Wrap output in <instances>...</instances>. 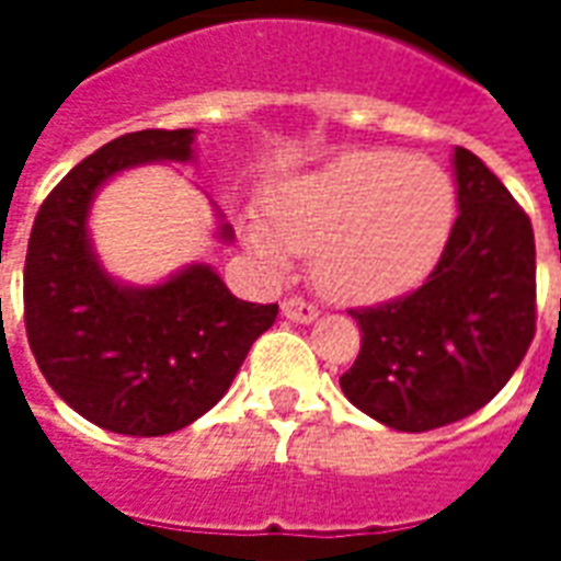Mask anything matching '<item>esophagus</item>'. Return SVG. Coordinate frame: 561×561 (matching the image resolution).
I'll return each instance as SVG.
<instances>
[{
  "label": "esophagus",
  "mask_w": 561,
  "mask_h": 561,
  "mask_svg": "<svg viewBox=\"0 0 561 561\" xmlns=\"http://www.w3.org/2000/svg\"><path fill=\"white\" fill-rule=\"evenodd\" d=\"M282 312H285V318L297 321V324H309V321H316L318 318V306H312L309 300H304V297H285Z\"/></svg>",
  "instance_id": "1"
}]
</instances>
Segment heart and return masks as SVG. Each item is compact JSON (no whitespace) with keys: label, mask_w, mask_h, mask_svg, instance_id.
Returning <instances> with one entry per match:
<instances>
[{"label":"heart","mask_w":561,"mask_h":561,"mask_svg":"<svg viewBox=\"0 0 561 561\" xmlns=\"http://www.w3.org/2000/svg\"><path fill=\"white\" fill-rule=\"evenodd\" d=\"M457 188L442 164L397 149L345 152L270 188L267 225L245 240L282 264L316 252V282L345 304H381L417 288L445 252Z\"/></svg>","instance_id":"obj_1"}]
</instances>
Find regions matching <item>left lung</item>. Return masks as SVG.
Returning <instances> with one entry per match:
<instances>
[{"label":"left lung","instance_id":"obj_1","mask_svg":"<svg viewBox=\"0 0 561 561\" xmlns=\"http://www.w3.org/2000/svg\"><path fill=\"white\" fill-rule=\"evenodd\" d=\"M459 216L421 288L348 309L360 354L340 378L360 412L402 433L462 421L514 376L535 336V233L526 209L457 147Z\"/></svg>","mask_w":561,"mask_h":561}]
</instances>
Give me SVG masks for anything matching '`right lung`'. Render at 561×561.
Segmentation results:
<instances>
[{"mask_svg": "<svg viewBox=\"0 0 561 561\" xmlns=\"http://www.w3.org/2000/svg\"><path fill=\"white\" fill-rule=\"evenodd\" d=\"M192 140V128H144L104 144L44 197L32 225L23 321L35 364L75 412L111 433L168 435L197 421L279 312L237 300L207 264L152 288H126L99 267L87 237L95 188L144 161H188ZM219 233L231 240V225Z\"/></svg>", "mask_w": 561, "mask_h": 561, "instance_id": "1", "label": "right lung"}]
</instances>
